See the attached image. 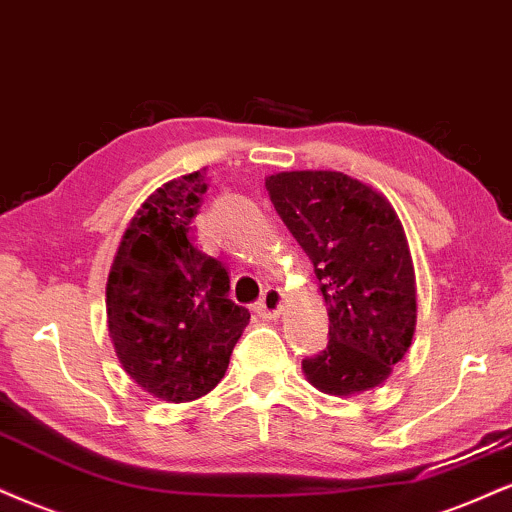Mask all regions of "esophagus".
<instances>
[{
  "label": "esophagus",
  "instance_id": "obj_1",
  "mask_svg": "<svg viewBox=\"0 0 512 512\" xmlns=\"http://www.w3.org/2000/svg\"><path fill=\"white\" fill-rule=\"evenodd\" d=\"M283 310V291L281 288H267L260 300H257L255 312L262 319H276Z\"/></svg>",
  "mask_w": 512,
  "mask_h": 512
}]
</instances>
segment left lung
<instances>
[{
    "instance_id": "obj_1",
    "label": "left lung",
    "mask_w": 512,
    "mask_h": 512,
    "mask_svg": "<svg viewBox=\"0 0 512 512\" xmlns=\"http://www.w3.org/2000/svg\"><path fill=\"white\" fill-rule=\"evenodd\" d=\"M264 186L315 264L329 312V343L303 360L305 379L341 398L377 389L417 324L415 267L396 209L343 171H279Z\"/></svg>"
}]
</instances>
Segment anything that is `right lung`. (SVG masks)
Instances as JSON below:
<instances>
[{
	"instance_id": "1",
	"label": "right lung",
	"mask_w": 512,
	"mask_h": 512,
	"mask_svg": "<svg viewBox=\"0 0 512 512\" xmlns=\"http://www.w3.org/2000/svg\"><path fill=\"white\" fill-rule=\"evenodd\" d=\"M205 169L164 183L123 233L107 279V324L121 367L166 403L202 398L229 369L250 312L229 272L197 248L193 219Z\"/></svg>"
}]
</instances>
